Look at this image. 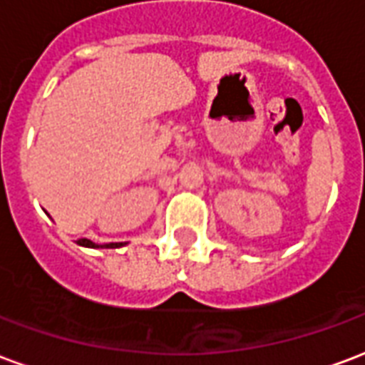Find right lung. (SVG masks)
I'll return each mask as SVG.
<instances>
[{
  "label": "right lung",
  "instance_id": "right-lung-1",
  "mask_svg": "<svg viewBox=\"0 0 365 365\" xmlns=\"http://www.w3.org/2000/svg\"><path fill=\"white\" fill-rule=\"evenodd\" d=\"M77 244L83 245V247H93V250H114V247H120V245H123V244H94V242L86 240V237H83V240H77Z\"/></svg>",
  "mask_w": 365,
  "mask_h": 365
}]
</instances>
